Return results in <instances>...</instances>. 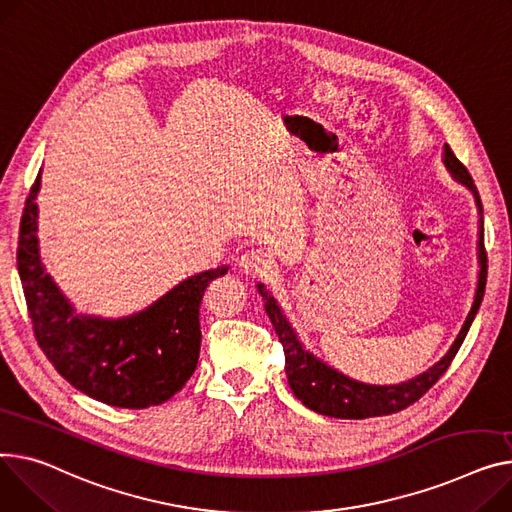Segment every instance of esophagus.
<instances>
[{
  "label": "esophagus",
  "instance_id": "34e87169",
  "mask_svg": "<svg viewBox=\"0 0 512 512\" xmlns=\"http://www.w3.org/2000/svg\"><path fill=\"white\" fill-rule=\"evenodd\" d=\"M238 265H241V269L245 271L247 276H267L271 274V269H274V261H271V257L263 251V249H249L241 261H238Z\"/></svg>",
  "mask_w": 512,
  "mask_h": 512
}]
</instances>
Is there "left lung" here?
Returning <instances> with one entry per match:
<instances>
[{"instance_id": "obj_1", "label": "left lung", "mask_w": 512, "mask_h": 512, "mask_svg": "<svg viewBox=\"0 0 512 512\" xmlns=\"http://www.w3.org/2000/svg\"><path fill=\"white\" fill-rule=\"evenodd\" d=\"M445 164L451 170V175L469 187L475 195V201H478L480 214L482 210V199L478 193V187H475L469 170L463 166V162L455 156L449 144H445ZM480 280H478V290H475V300L471 311L455 339V344L451 350L442 356L430 370L422 372L420 377L401 383V385H387V387H377V385H364L358 381H352L344 377L342 372L333 370L331 366L323 364L317 360L313 354L306 352L302 344L298 342V337L290 323L286 321L284 313L280 311L278 302L274 296H269L267 290L259 284V294L265 300V313L269 315L271 325H274L280 344L284 348L286 356V377L290 383L292 393L309 407V410L329 416V418H342V420H364V418H377V416H391L397 414L405 407H410L416 403L426 391L436 385V381L447 372L451 366L455 354L459 352L463 339L475 319V313H478L484 290H486V278H488V255L484 247V218H480Z\"/></svg>"}]
</instances>
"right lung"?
Wrapping results in <instances>:
<instances>
[{
  "instance_id": "obj_1",
  "label": "right lung",
  "mask_w": 512,
  "mask_h": 512,
  "mask_svg": "<svg viewBox=\"0 0 512 512\" xmlns=\"http://www.w3.org/2000/svg\"><path fill=\"white\" fill-rule=\"evenodd\" d=\"M39 185L41 173L24 203L16 261L41 350L67 383L96 401L129 410L168 401L197 366L203 292L228 267L191 276L138 315L117 321L76 315L39 257Z\"/></svg>"
}]
</instances>
